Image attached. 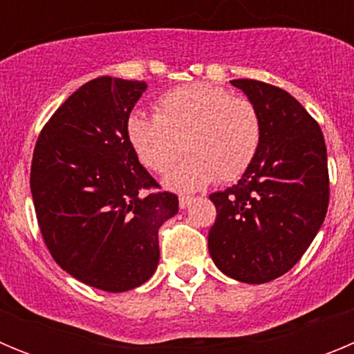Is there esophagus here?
I'll return each mask as SVG.
<instances>
[{
	"mask_svg": "<svg viewBox=\"0 0 354 354\" xmlns=\"http://www.w3.org/2000/svg\"><path fill=\"white\" fill-rule=\"evenodd\" d=\"M193 202V196H189V195H180L179 196V207L180 209H186L187 205L192 204Z\"/></svg>",
	"mask_w": 354,
	"mask_h": 354,
	"instance_id": "34e87169",
	"label": "esophagus"
}]
</instances>
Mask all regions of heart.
Listing matches in <instances>:
<instances>
[{
    "label": "heart",
    "mask_w": 354,
    "mask_h": 354,
    "mask_svg": "<svg viewBox=\"0 0 354 354\" xmlns=\"http://www.w3.org/2000/svg\"><path fill=\"white\" fill-rule=\"evenodd\" d=\"M131 149L143 167L165 175L183 152L189 158L171 174L177 189L211 180L232 183L257 158L264 124L255 102L207 83L184 84L154 102V117L133 111L126 120Z\"/></svg>",
    "instance_id": "heart-1"
}]
</instances>
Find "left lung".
Here are the masks:
<instances>
[{
  "label": "left lung",
  "instance_id": "left-lung-1",
  "mask_svg": "<svg viewBox=\"0 0 354 354\" xmlns=\"http://www.w3.org/2000/svg\"><path fill=\"white\" fill-rule=\"evenodd\" d=\"M261 111L264 136L239 183L209 198L216 207L209 253L227 277L266 283L310 246L330 202L321 127L290 93L257 80H234Z\"/></svg>",
  "mask_w": 354,
  "mask_h": 354
}]
</instances>
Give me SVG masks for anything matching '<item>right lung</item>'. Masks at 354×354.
<instances>
[{
	"mask_svg": "<svg viewBox=\"0 0 354 354\" xmlns=\"http://www.w3.org/2000/svg\"><path fill=\"white\" fill-rule=\"evenodd\" d=\"M145 81L95 77L56 109L31 159L30 186L49 253L106 292L142 286L159 262L158 230L179 211L140 165L126 120Z\"/></svg>",
	"mask_w": 354,
	"mask_h": 354,
	"instance_id": "1",
	"label": "right lung"
}]
</instances>
